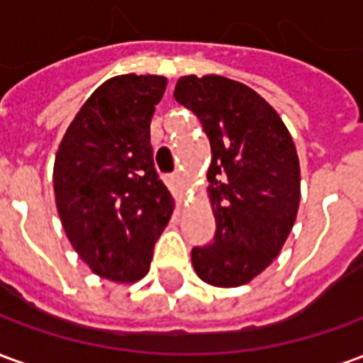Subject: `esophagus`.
<instances>
[{
    "label": "esophagus",
    "mask_w": 363,
    "mask_h": 363,
    "mask_svg": "<svg viewBox=\"0 0 363 363\" xmlns=\"http://www.w3.org/2000/svg\"><path fill=\"white\" fill-rule=\"evenodd\" d=\"M173 181L177 186H181V189H184V174L182 173H174L173 174Z\"/></svg>",
    "instance_id": "34e87169"
}]
</instances>
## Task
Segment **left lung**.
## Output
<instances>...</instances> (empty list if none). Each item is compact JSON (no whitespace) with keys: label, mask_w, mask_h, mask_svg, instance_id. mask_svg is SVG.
Listing matches in <instances>:
<instances>
[{"label":"left lung","mask_w":363,"mask_h":363,"mask_svg":"<svg viewBox=\"0 0 363 363\" xmlns=\"http://www.w3.org/2000/svg\"><path fill=\"white\" fill-rule=\"evenodd\" d=\"M177 103L202 122L212 147L210 245L192 249L200 280L237 288L270 267L299 208V159L288 128L262 96L221 75H184Z\"/></svg>","instance_id":"left-lung-1"}]
</instances>
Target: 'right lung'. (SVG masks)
<instances>
[{
    "mask_svg": "<svg viewBox=\"0 0 363 363\" xmlns=\"http://www.w3.org/2000/svg\"><path fill=\"white\" fill-rule=\"evenodd\" d=\"M163 75H116L85 101L54 161V194L69 243L87 267L114 281H138L173 213L153 163L151 116Z\"/></svg>",
    "mask_w": 363,
    "mask_h": 363,
    "instance_id": "right-lung-1",
    "label": "right lung"
}]
</instances>
